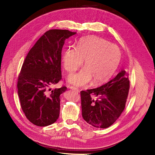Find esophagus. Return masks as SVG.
<instances>
[{
  "label": "esophagus",
  "mask_w": 155,
  "mask_h": 155,
  "mask_svg": "<svg viewBox=\"0 0 155 155\" xmlns=\"http://www.w3.org/2000/svg\"><path fill=\"white\" fill-rule=\"evenodd\" d=\"M70 89H72V90H73V91H75L77 92H79V91H80L77 87H73V86H70Z\"/></svg>",
  "instance_id": "34e87169"
}]
</instances>
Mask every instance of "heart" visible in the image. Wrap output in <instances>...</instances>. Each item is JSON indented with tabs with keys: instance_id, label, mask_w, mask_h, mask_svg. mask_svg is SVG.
I'll return each mask as SVG.
<instances>
[{
	"instance_id": "1",
	"label": "heart",
	"mask_w": 155,
	"mask_h": 155,
	"mask_svg": "<svg viewBox=\"0 0 155 155\" xmlns=\"http://www.w3.org/2000/svg\"><path fill=\"white\" fill-rule=\"evenodd\" d=\"M121 53L119 48L96 36L81 39L75 48H69L63 54L64 68L70 74L82 67L84 69L68 77L69 82L82 87L92 80L99 85L110 78L119 67Z\"/></svg>"
}]
</instances>
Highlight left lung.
<instances>
[{
	"instance_id": "obj_1",
	"label": "left lung",
	"mask_w": 155,
	"mask_h": 155,
	"mask_svg": "<svg viewBox=\"0 0 155 155\" xmlns=\"http://www.w3.org/2000/svg\"><path fill=\"white\" fill-rule=\"evenodd\" d=\"M128 75L122 70L105 84L80 92L82 116L87 123L107 128L115 123L125 109L130 87Z\"/></svg>"
}]
</instances>
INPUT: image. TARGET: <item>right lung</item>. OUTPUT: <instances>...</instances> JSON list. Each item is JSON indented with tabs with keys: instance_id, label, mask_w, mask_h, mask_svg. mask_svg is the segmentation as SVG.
Instances as JSON below:
<instances>
[{
	"instance_id": "right-lung-1",
	"label": "right lung",
	"mask_w": 155,
	"mask_h": 155,
	"mask_svg": "<svg viewBox=\"0 0 155 155\" xmlns=\"http://www.w3.org/2000/svg\"><path fill=\"white\" fill-rule=\"evenodd\" d=\"M76 32L66 29L46 31L32 46L18 79V95L26 118L38 126H47L58 119L60 95L67 87L53 88L62 79L61 50L64 40Z\"/></svg>"
}]
</instances>
